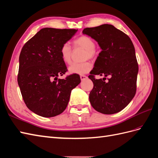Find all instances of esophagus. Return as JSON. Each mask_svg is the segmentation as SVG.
I'll return each instance as SVG.
<instances>
[{
  "mask_svg": "<svg viewBox=\"0 0 158 158\" xmlns=\"http://www.w3.org/2000/svg\"><path fill=\"white\" fill-rule=\"evenodd\" d=\"M86 78H87V76H85V75H81L80 76V79H81V80H85Z\"/></svg>",
  "mask_w": 158,
  "mask_h": 158,
  "instance_id": "obj_1",
  "label": "esophagus"
}]
</instances>
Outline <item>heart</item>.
Here are the masks:
<instances>
[{
    "instance_id": "obj_1",
    "label": "heart",
    "mask_w": 158,
    "mask_h": 158,
    "mask_svg": "<svg viewBox=\"0 0 158 158\" xmlns=\"http://www.w3.org/2000/svg\"><path fill=\"white\" fill-rule=\"evenodd\" d=\"M74 47L82 48L85 49L84 53V59H92L96 56L95 50V43L94 40L91 37L82 35L77 38L73 41ZM61 58L65 64H69L71 63L72 61V48L70 45L68 43L64 44L60 50ZM92 68V65L90 61H85L81 63H74L72 64L68 68V72L70 74L83 75L89 72Z\"/></svg>"
}]
</instances>
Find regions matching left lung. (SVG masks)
<instances>
[{
	"label": "left lung",
	"instance_id": "1",
	"mask_svg": "<svg viewBox=\"0 0 158 158\" xmlns=\"http://www.w3.org/2000/svg\"><path fill=\"white\" fill-rule=\"evenodd\" d=\"M83 34L98 42L102 51L88 76L94 86L89 95L92 106L105 114L117 113L129 105L136 93L139 68L129 37L112 25L85 28ZM94 75H109L108 82Z\"/></svg>",
	"mask_w": 158,
	"mask_h": 158
}]
</instances>
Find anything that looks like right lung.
<instances>
[{
	"label": "right lung",
	"instance_id": "add662e5",
	"mask_svg": "<svg viewBox=\"0 0 158 158\" xmlns=\"http://www.w3.org/2000/svg\"><path fill=\"white\" fill-rule=\"evenodd\" d=\"M77 29H41L23 45L19 56L17 81L27 108L40 116L55 117L63 113L71 91L80 83V76L58 79L67 71L60 50Z\"/></svg>",
	"mask_w": 158,
	"mask_h": 158
}]
</instances>
